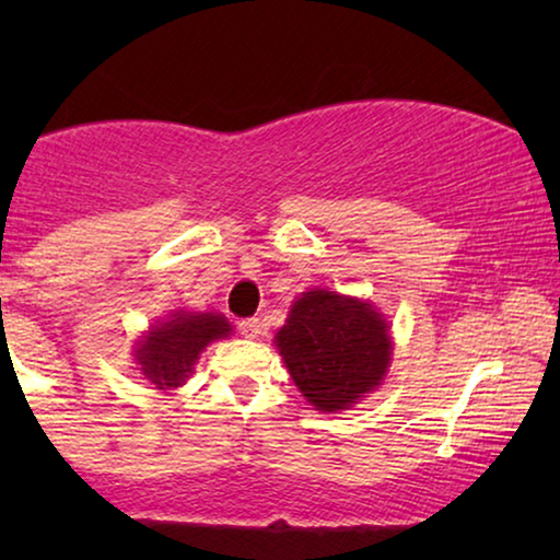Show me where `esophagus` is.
<instances>
[{
  "label": "esophagus",
  "mask_w": 560,
  "mask_h": 560,
  "mask_svg": "<svg viewBox=\"0 0 560 560\" xmlns=\"http://www.w3.org/2000/svg\"><path fill=\"white\" fill-rule=\"evenodd\" d=\"M240 334L244 339H257L262 334V324H259V318H244L240 320Z\"/></svg>",
  "instance_id": "1"
}]
</instances>
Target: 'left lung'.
Returning a JSON list of instances; mask_svg holds the SVG:
<instances>
[{"label":"left lung","instance_id":"left-lung-1","mask_svg":"<svg viewBox=\"0 0 560 560\" xmlns=\"http://www.w3.org/2000/svg\"><path fill=\"white\" fill-rule=\"evenodd\" d=\"M290 377L313 410H349L385 380L393 339L372 303L331 290H308L275 336Z\"/></svg>","mask_w":560,"mask_h":560}]
</instances>
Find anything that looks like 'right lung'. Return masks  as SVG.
Here are the masks:
<instances>
[{
	"label": "right lung",
	"instance_id": "right-lung-1",
	"mask_svg": "<svg viewBox=\"0 0 560 560\" xmlns=\"http://www.w3.org/2000/svg\"><path fill=\"white\" fill-rule=\"evenodd\" d=\"M232 326L221 313L178 311L163 324L152 326L135 349L144 380L158 389L180 387L194 374L198 354L211 341L226 339Z\"/></svg>",
	"mask_w": 560,
	"mask_h": 560
}]
</instances>
